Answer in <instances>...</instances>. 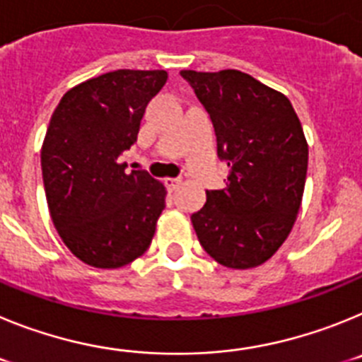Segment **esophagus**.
Instances as JSON below:
<instances>
[{
  "label": "esophagus",
  "mask_w": 362,
  "mask_h": 362,
  "mask_svg": "<svg viewBox=\"0 0 362 362\" xmlns=\"http://www.w3.org/2000/svg\"><path fill=\"white\" fill-rule=\"evenodd\" d=\"M165 185H166V188H168V190H175V188L181 185V177H166Z\"/></svg>",
  "instance_id": "1"
}]
</instances>
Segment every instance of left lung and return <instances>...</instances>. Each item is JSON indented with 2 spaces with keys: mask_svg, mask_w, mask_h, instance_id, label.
<instances>
[{
  "mask_svg": "<svg viewBox=\"0 0 362 362\" xmlns=\"http://www.w3.org/2000/svg\"><path fill=\"white\" fill-rule=\"evenodd\" d=\"M209 112L217 158L230 166L223 190L192 214L204 252L228 268H254L279 250L299 214L308 145L286 95L239 70H183Z\"/></svg>",
  "mask_w": 362,
  "mask_h": 362,
  "instance_id": "8db88e82",
  "label": "left lung"
}]
</instances>
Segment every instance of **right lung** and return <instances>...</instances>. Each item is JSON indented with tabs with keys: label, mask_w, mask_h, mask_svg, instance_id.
<instances>
[{
	"label": "right lung",
	"mask_w": 362,
	"mask_h": 362,
	"mask_svg": "<svg viewBox=\"0 0 362 362\" xmlns=\"http://www.w3.org/2000/svg\"><path fill=\"white\" fill-rule=\"evenodd\" d=\"M165 70H114L74 86L50 117L41 170L59 238L83 263L119 268L145 254L165 209L166 190L119 156L137 141Z\"/></svg>",
	"instance_id": "add662e5"
}]
</instances>
